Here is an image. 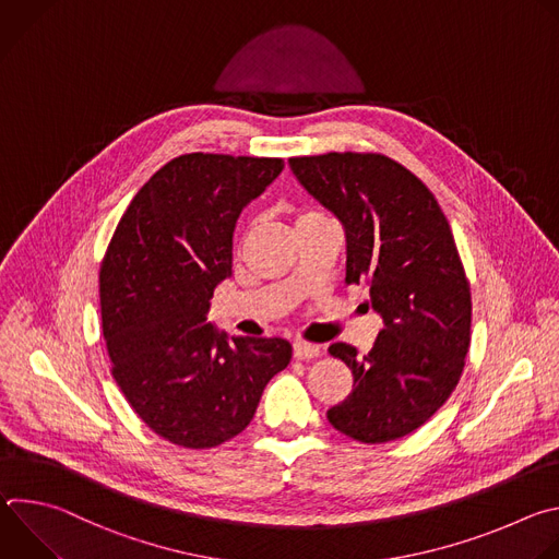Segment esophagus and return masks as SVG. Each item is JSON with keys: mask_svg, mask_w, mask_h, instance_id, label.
<instances>
[{"mask_svg": "<svg viewBox=\"0 0 559 559\" xmlns=\"http://www.w3.org/2000/svg\"><path fill=\"white\" fill-rule=\"evenodd\" d=\"M318 356H321V347H318V345L302 343V341L294 343V358L296 360H313Z\"/></svg>", "mask_w": 559, "mask_h": 559, "instance_id": "obj_1", "label": "esophagus"}]
</instances>
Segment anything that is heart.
I'll use <instances>...</instances> for the list:
<instances>
[{"label":"heart","instance_id":"b5f03b06","mask_svg":"<svg viewBox=\"0 0 559 559\" xmlns=\"http://www.w3.org/2000/svg\"><path fill=\"white\" fill-rule=\"evenodd\" d=\"M309 216H323V214H321V212H313V210H309V212H302V214L298 216V221H300V218H309Z\"/></svg>","mask_w":559,"mask_h":559}]
</instances>
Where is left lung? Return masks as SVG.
<instances>
[{
	"label": "left lung",
	"instance_id": "left-lung-1",
	"mask_svg": "<svg viewBox=\"0 0 559 559\" xmlns=\"http://www.w3.org/2000/svg\"><path fill=\"white\" fill-rule=\"evenodd\" d=\"M289 168L343 223L345 281L365 283L382 318L369 354L330 347L354 389L328 420L365 444L405 438L447 403L471 343V292L449 221L429 188L382 154L296 156Z\"/></svg>",
	"mask_w": 559,
	"mask_h": 559
}]
</instances>
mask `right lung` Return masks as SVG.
<instances>
[{
  "mask_svg": "<svg viewBox=\"0 0 559 559\" xmlns=\"http://www.w3.org/2000/svg\"><path fill=\"white\" fill-rule=\"evenodd\" d=\"M283 168V158L177 156L136 192L104 257L112 376L136 416L173 444L210 449L241 433L289 365L287 341L229 338L207 323L216 285L231 276L236 218Z\"/></svg>",
  "mask_w": 559,
  "mask_h": 559,
  "instance_id": "1",
  "label": "right lung"
}]
</instances>
